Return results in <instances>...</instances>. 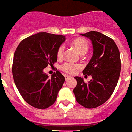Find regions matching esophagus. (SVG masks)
Masks as SVG:
<instances>
[{
  "instance_id": "obj_1",
  "label": "esophagus",
  "mask_w": 132,
  "mask_h": 132,
  "mask_svg": "<svg viewBox=\"0 0 132 132\" xmlns=\"http://www.w3.org/2000/svg\"><path fill=\"white\" fill-rule=\"evenodd\" d=\"M64 76H65V78H66V80H68L69 78H71V76H69V75H65Z\"/></svg>"
}]
</instances>
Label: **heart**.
<instances>
[{
  "instance_id": "heart-1",
  "label": "heart",
  "mask_w": 132,
  "mask_h": 132,
  "mask_svg": "<svg viewBox=\"0 0 132 132\" xmlns=\"http://www.w3.org/2000/svg\"><path fill=\"white\" fill-rule=\"evenodd\" d=\"M71 43L80 54H85L88 51L89 45L85 39L82 38H78L73 40ZM63 52H64V46L60 45L56 51V56L58 59H61L63 57ZM80 68V66L79 64H75L72 63H65L61 66V69L62 71L69 74L76 73Z\"/></svg>"
}]
</instances>
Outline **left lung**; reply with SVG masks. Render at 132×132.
Listing matches in <instances>:
<instances>
[{
	"instance_id": "left-lung-1",
	"label": "left lung",
	"mask_w": 132,
	"mask_h": 132,
	"mask_svg": "<svg viewBox=\"0 0 132 132\" xmlns=\"http://www.w3.org/2000/svg\"><path fill=\"white\" fill-rule=\"evenodd\" d=\"M91 40L93 55L84 69V75L92 77L88 83L76 76L73 93L77 102L87 108H96L111 97L121 70L120 51L113 39L97 31L81 34Z\"/></svg>"
}]
</instances>
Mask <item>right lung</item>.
I'll use <instances>...</instances> for the list:
<instances>
[{
    "instance_id": "add662e5",
    "label": "right lung",
    "mask_w": 132,
    "mask_h": 132,
    "mask_svg": "<svg viewBox=\"0 0 132 132\" xmlns=\"http://www.w3.org/2000/svg\"><path fill=\"white\" fill-rule=\"evenodd\" d=\"M66 38L40 32L24 39L14 54L12 75L14 83L26 103L45 109L53 104L65 81L56 71L51 78L43 72L57 61L56 51Z\"/></svg>"
}]
</instances>
